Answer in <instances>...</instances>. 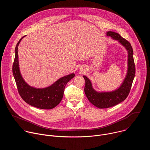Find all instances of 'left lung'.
Returning a JSON list of instances; mask_svg holds the SVG:
<instances>
[{"mask_svg": "<svg viewBox=\"0 0 150 150\" xmlns=\"http://www.w3.org/2000/svg\"><path fill=\"white\" fill-rule=\"evenodd\" d=\"M106 35L112 39L118 41L127 52V70L126 76L120 87L109 92H98L95 90L90 79L83 76L85 81V94L90 102L99 109L109 108L124 101L129 94L132 84L135 75V67L133 57V49L130 42L113 31H108Z\"/></svg>", "mask_w": 150, "mask_h": 150, "instance_id": "1", "label": "left lung"}]
</instances>
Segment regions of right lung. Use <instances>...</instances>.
<instances>
[{
  "label": "right lung",
  "instance_id": "right-lung-1",
  "mask_svg": "<svg viewBox=\"0 0 150 150\" xmlns=\"http://www.w3.org/2000/svg\"><path fill=\"white\" fill-rule=\"evenodd\" d=\"M25 36L19 40L16 46L15 60L12 67L13 75L19 94L21 98L31 106L41 109H52L61 101L67 83L75 75L72 73L64 76L46 88H37L29 85L21 74L18 54V47L21 40Z\"/></svg>",
  "mask_w": 150,
  "mask_h": 150
}]
</instances>
